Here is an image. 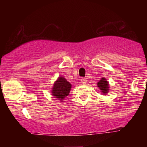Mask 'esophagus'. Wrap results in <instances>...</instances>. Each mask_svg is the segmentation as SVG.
I'll return each mask as SVG.
<instances>
[{"label": "esophagus", "instance_id": "obj_1", "mask_svg": "<svg viewBox=\"0 0 147 147\" xmlns=\"http://www.w3.org/2000/svg\"><path fill=\"white\" fill-rule=\"evenodd\" d=\"M81 82H82V83L83 84H86V82H87L86 79V78H82V79H81Z\"/></svg>", "mask_w": 147, "mask_h": 147}]
</instances>
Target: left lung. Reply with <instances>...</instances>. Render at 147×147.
Here are the masks:
<instances>
[{
    "mask_svg": "<svg viewBox=\"0 0 147 147\" xmlns=\"http://www.w3.org/2000/svg\"><path fill=\"white\" fill-rule=\"evenodd\" d=\"M97 86L99 87V88L100 89V90L102 91L104 95H106L109 92V84L108 81L106 80V79L104 78V77H103V78L101 79V80L99 81V82L97 83Z\"/></svg>",
    "mask_w": 147,
    "mask_h": 147,
    "instance_id": "8db88e82",
    "label": "left lung"
}]
</instances>
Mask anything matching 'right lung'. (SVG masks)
<instances>
[{
	"label": "right lung",
	"mask_w": 147,
	"mask_h": 147,
	"mask_svg": "<svg viewBox=\"0 0 147 147\" xmlns=\"http://www.w3.org/2000/svg\"><path fill=\"white\" fill-rule=\"evenodd\" d=\"M71 84L64 77H59L54 84L52 88V95L60 101L63 100L70 93L71 89Z\"/></svg>",
	"instance_id": "1"
}]
</instances>
